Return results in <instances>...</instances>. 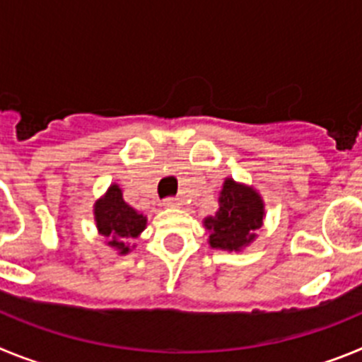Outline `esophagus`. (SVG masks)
Wrapping results in <instances>:
<instances>
[{"instance_id": "obj_1", "label": "esophagus", "mask_w": 362, "mask_h": 362, "mask_svg": "<svg viewBox=\"0 0 362 362\" xmlns=\"http://www.w3.org/2000/svg\"><path fill=\"white\" fill-rule=\"evenodd\" d=\"M179 204H181V201H179L177 197H166V199L163 201V206H165V209H177Z\"/></svg>"}]
</instances>
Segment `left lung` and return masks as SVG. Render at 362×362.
Instances as JSON below:
<instances>
[{
	"mask_svg": "<svg viewBox=\"0 0 362 362\" xmlns=\"http://www.w3.org/2000/svg\"><path fill=\"white\" fill-rule=\"evenodd\" d=\"M264 217V203L252 187L225 179L219 192V210L203 221L212 248L241 252L255 239Z\"/></svg>",
	"mask_w": 362,
	"mask_h": 362,
	"instance_id": "obj_1",
	"label": "left lung"
}]
</instances>
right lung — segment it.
<instances>
[{"instance_id": "right-lung-1", "label": "right lung", "mask_w": 362, "mask_h": 362, "mask_svg": "<svg viewBox=\"0 0 362 362\" xmlns=\"http://www.w3.org/2000/svg\"><path fill=\"white\" fill-rule=\"evenodd\" d=\"M94 219L98 232L107 238V245L119 250L121 255L129 254V239H136L145 230L146 217L124 203L121 188L110 185L101 199L94 204Z\"/></svg>"}]
</instances>
